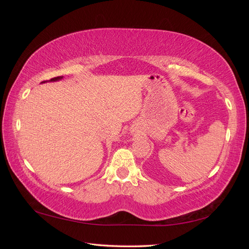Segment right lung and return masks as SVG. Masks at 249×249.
I'll list each match as a JSON object with an SVG mask.
<instances>
[{
  "label": "right lung",
  "instance_id": "add662e5",
  "mask_svg": "<svg viewBox=\"0 0 249 249\" xmlns=\"http://www.w3.org/2000/svg\"><path fill=\"white\" fill-rule=\"evenodd\" d=\"M62 79H63V77H56V78L51 79L50 81H43V82H41V83H46V82H56V81H60V80H62Z\"/></svg>",
  "mask_w": 249,
  "mask_h": 249
}]
</instances>
